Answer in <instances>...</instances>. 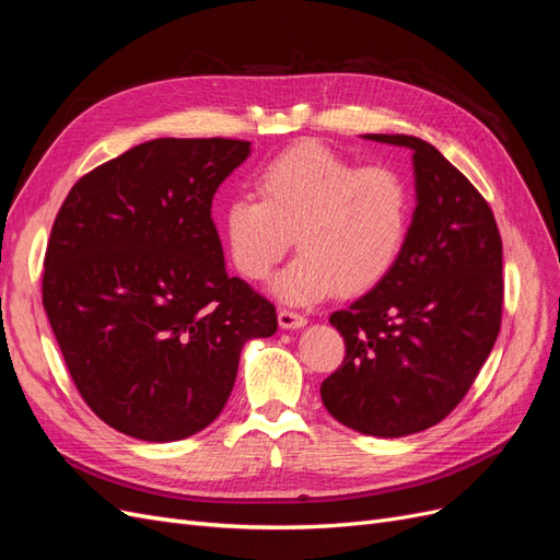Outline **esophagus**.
I'll use <instances>...</instances> for the list:
<instances>
[{
  "label": "esophagus",
  "mask_w": 560,
  "mask_h": 560,
  "mask_svg": "<svg viewBox=\"0 0 560 560\" xmlns=\"http://www.w3.org/2000/svg\"><path fill=\"white\" fill-rule=\"evenodd\" d=\"M278 325L282 327V329H301V327H306L308 325V319L303 317V315H299V313H294V311H280L278 313Z\"/></svg>",
  "instance_id": "esophagus-1"
}]
</instances>
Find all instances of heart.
Here are the masks:
<instances>
[{
	"mask_svg": "<svg viewBox=\"0 0 560 560\" xmlns=\"http://www.w3.org/2000/svg\"><path fill=\"white\" fill-rule=\"evenodd\" d=\"M257 194L226 200V247L245 278L266 280L294 241L301 254L273 292L296 306L334 290L369 292L395 268L411 231L409 182L393 167H360L319 142H299L266 161Z\"/></svg>",
	"mask_w": 560,
	"mask_h": 560,
	"instance_id": "b5f03b06",
	"label": "heart"
}]
</instances>
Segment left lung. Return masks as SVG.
<instances>
[{
    "label": "left lung",
    "mask_w": 560,
    "mask_h": 560,
    "mask_svg": "<svg viewBox=\"0 0 560 560\" xmlns=\"http://www.w3.org/2000/svg\"><path fill=\"white\" fill-rule=\"evenodd\" d=\"M364 138L413 151L416 210L395 268L329 317L346 360L319 395L346 428L395 439L444 420L493 350L502 241L483 196L430 142Z\"/></svg>",
    "instance_id": "8db88e82"
}]
</instances>
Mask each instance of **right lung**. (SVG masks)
Listing matches in <instances>:
<instances>
[{
	"instance_id": "add662e5",
	"label": "right lung",
	"mask_w": 560,
	"mask_h": 560,
	"mask_svg": "<svg viewBox=\"0 0 560 560\" xmlns=\"http://www.w3.org/2000/svg\"><path fill=\"white\" fill-rule=\"evenodd\" d=\"M243 140L161 138L67 194L44 259V308L93 413L142 442H177L222 413L243 346L273 336V303L229 278L212 198Z\"/></svg>"
}]
</instances>
